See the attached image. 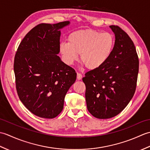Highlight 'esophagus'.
Here are the masks:
<instances>
[{
	"label": "esophagus",
	"mask_w": 150,
	"mask_h": 150,
	"mask_svg": "<svg viewBox=\"0 0 150 150\" xmlns=\"http://www.w3.org/2000/svg\"><path fill=\"white\" fill-rule=\"evenodd\" d=\"M82 78V75L81 74V73H77V80H81Z\"/></svg>",
	"instance_id": "1"
}]
</instances>
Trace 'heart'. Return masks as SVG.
<instances>
[{
	"label": "heart",
	"mask_w": 150,
	"mask_h": 150,
	"mask_svg": "<svg viewBox=\"0 0 150 150\" xmlns=\"http://www.w3.org/2000/svg\"><path fill=\"white\" fill-rule=\"evenodd\" d=\"M115 37L110 32L88 29L75 31L68 37V42L60 43L59 52L66 64L71 65L80 55L86 68L94 70L109 59L114 48Z\"/></svg>",
	"instance_id": "b5f03b06"
}]
</instances>
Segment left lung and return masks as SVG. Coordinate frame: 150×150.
Returning <instances> with one entry per match:
<instances>
[{"instance_id": "8db88e82", "label": "left lung", "mask_w": 150, "mask_h": 150, "mask_svg": "<svg viewBox=\"0 0 150 150\" xmlns=\"http://www.w3.org/2000/svg\"><path fill=\"white\" fill-rule=\"evenodd\" d=\"M115 36L110 57L100 68L86 73L87 108L92 115L110 119L120 113L134 95L139 61L131 38L118 26H110Z\"/></svg>"}]
</instances>
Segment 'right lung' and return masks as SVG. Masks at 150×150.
Segmentation results:
<instances>
[{"label": "right lung", "instance_id": "1", "mask_svg": "<svg viewBox=\"0 0 150 150\" xmlns=\"http://www.w3.org/2000/svg\"><path fill=\"white\" fill-rule=\"evenodd\" d=\"M69 21L38 24L19 44L14 59L18 96L35 115L53 119L61 112L77 73L57 56L60 31Z\"/></svg>", "mask_w": 150, "mask_h": 150}]
</instances>
